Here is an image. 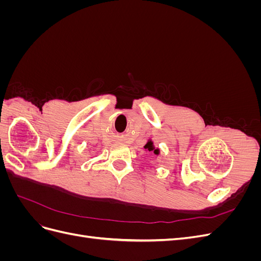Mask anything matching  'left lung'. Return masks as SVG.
Wrapping results in <instances>:
<instances>
[{
  "label": "left lung",
  "instance_id": "1",
  "mask_svg": "<svg viewBox=\"0 0 261 261\" xmlns=\"http://www.w3.org/2000/svg\"><path fill=\"white\" fill-rule=\"evenodd\" d=\"M145 149H148L149 151H152V150H154V147H153V143L151 140H148V143L145 145V147H144ZM154 153H156L158 152V149H155L154 151H153Z\"/></svg>",
  "mask_w": 261,
  "mask_h": 261
}]
</instances>
